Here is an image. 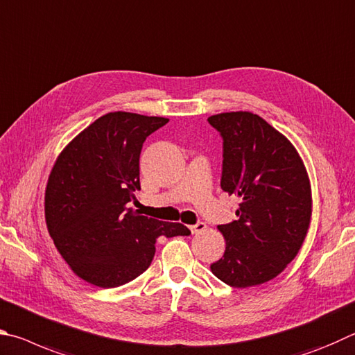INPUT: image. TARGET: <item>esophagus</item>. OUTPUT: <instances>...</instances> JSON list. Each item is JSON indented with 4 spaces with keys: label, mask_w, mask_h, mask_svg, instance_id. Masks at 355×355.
Segmentation results:
<instances>
[{
    "label": "esophagus",
    "mask_w": 355,
    "mask_h": 355,
    "mask_svg": "<svg viewBox=\"0 0 355 355\" xmlns=\"http://www.w3.org/2000/svg\"><path fill=\"white\" fill-rule=\"evenodd\" d=\"M206 223H198V225H193V226H190V231H191V234H200V232H202V231H206Z\"/></svg>",
    "instance_id": "1"
}]
</instances>
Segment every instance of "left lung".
I'll use <instances>...</instances> for the list:
<instances>
[{
  "label": "left lung",
  "instance_id": "obj_1",
  "mask_svg": "<svg viewBox=\"0 0 355 355\" xmlns=\"http://www.w3.org/2000/svg\"><path fill=\"white\" fill-rule=\"evenodd\" d=\"M207 121L223 137L221 189L240 200L239 220L218 226L226 251L210 270L234 288L265 284L287 268L307 237V168L293 143L252 112H225Z\"/></svg>",
  "mask_w": 355,
  "mask_h": 355
}]
</instances>
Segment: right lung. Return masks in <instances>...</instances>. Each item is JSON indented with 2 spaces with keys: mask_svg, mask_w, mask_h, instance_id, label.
Wrapping results in <instances>:
<instances>
[{
  "mask_svg": "<svg viewBox=\"0 0 355 355\" xmlns=\"http://www.w3.org/2000/svg\"><path fill=\"white\" fill-rule=\"evenodd\" d=\"M164 116L109 112L74 137L55 159L45 190V218L71 271L101 288L134 281L149 265L160 235H189L129 209L140 190L143 141Z\"/></svg>",
  "mask_w": 355,
  "mask_h": 355,
  "instance_id": "add662e5",
  "label": "right lung"
}]
</instances>
